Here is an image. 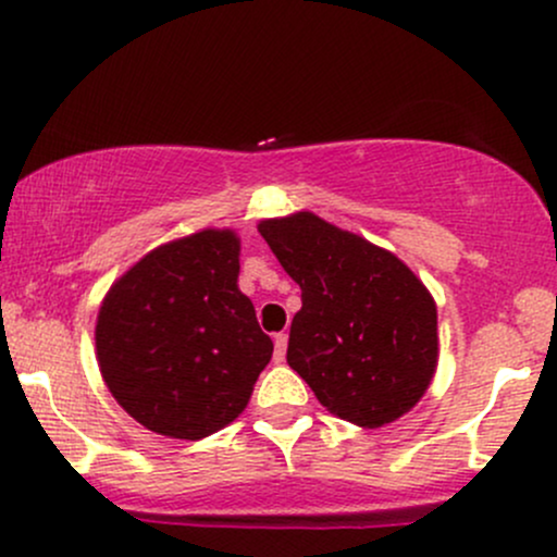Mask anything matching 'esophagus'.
Returning <instances> with one entry per match:
<instances>
[{
    "label": "esophagus",
    "instance_id": "esophagus-1",
    "mask_svg": "<svg viewBox=\"0 0 557 557\" xmlns=\"http://www.w3.org/2000/svg\"><path fill=\"white\" fill-rule=\"evenodd\" d=\"M285 350H287V335L285 332H277L274 335V361H285Z\"/></svg>",
    "mask_w": 557,
    "mask_h": 557
}]
</instances>
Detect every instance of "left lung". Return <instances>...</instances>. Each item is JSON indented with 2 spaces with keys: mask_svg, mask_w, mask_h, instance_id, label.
I'll use <instances>...</instances> for the list:
<instances>
[{
  "mask_svg": "<svg viewBox=\"0 0 557 557\" xmlns=\"http://www.w3.org/2000/svg\"><path fill=\"white\" fill-rule=\"evenodd\" d=\"M300 285L287 363L330 413L382 426L417 406L437 367V306L398 257L311 212L264 220Z\"/></svg>",
  "mask_w": 557,
  "mask_h": 557,
  "instance_id": "left-lung-1",
  "label": "left lung"
}]
</instances>
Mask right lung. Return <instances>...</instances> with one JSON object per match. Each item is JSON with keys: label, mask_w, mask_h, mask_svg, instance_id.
<instances>
[{"label": "right lung", "mask_w": 557, "mask_h": 557, "mask_svg": "<svg viewBox=\"0 0 557 557\" xmlns=\"http://www.w3.org/2000/svg\"><path fill=\"white\" fill-rule=\"evenodd\" d=\"M240 240L201 230L146 253L101 304L96 356L138 424L201 440L246 408L272 341L238 290Z\"/></svg>", "instance_id": "obj_1"}]
</instances>
